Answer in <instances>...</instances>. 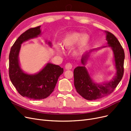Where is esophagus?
<instances>
[{
  "label": "esophagus",
  "mask_w": 131,
  "mask_h": 131,
  "mask_svg": "<svg viewBox=\"0 0 131 131\" xmlns=\"http://www.w3.org/2000/svg\"><path fill=\"white\" fill-rule=\"evenodd\" d=\"M72 68V65L71 63H67L65 65V69L66 70H71Z\"/></svg>",
  "instance_id": "esophagus-1"
}]
</instances>
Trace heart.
<instances>
[{"instance_id": "1", "label": "heart", "mask_w": 131, "mask_h": 131, "mask_svg": "<svg viewBox=\"0 0 131 131\" xmlns=\"http://www.w3.org/2000/svg\"><path fill=\"white\" fill-rule=\"evenodd\" d=\"M91 37L88 34H84L78 31H71L67 33L61 39L62 47L66 50L71 49L77 43V46L73 51V55L75 57L81 56L84 50L90 44ZM56 50L59 53L62 52L60 47H56Z\"/></svg>"}]
</instances>
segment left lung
Wrapping results in <instances>:
<instances>
[{
  "mask_svg": "<svg viewBox=\"0 0 131 131\" xmlns=\"http://www.w3.org/2000/svg\"><path fill=\"white\" fill-rule=\"evenodd\" d=\"M107 45L100 47L85 53L81 58V66H78L74 70V83L77 92L87 100H96L111 94L121 81L124 74V51L117 38L109 31H104ZM110 47L114 53L116 72L113 79L103 83L95 82L90 77L85 67L88 60L93 52L104 47Z\"/></svg>",
  "mask_w": 131,
  "mask_h": 131,
  "instance_id": "obj_1",
  "label": "left lung"
}]
</instances>
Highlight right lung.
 <instances>
[{"instance_id":"1","label":"right lung","mask_w":131,"mask_h":131,"mask_svg":"<svg viewBox=\"0 0 131 131\" xmlns=\"http://www.w3.org/2000/svg\"><path fill=\"white\" fill-rule=\"evenodd\" d=\"M40 27L41 26L30 28L22 34L11 48L9 55V76L11 82L21 96L35 100L48 97L53 92L59 77L64 72L59 65L50 62L35 74L27 73L21 69L19 57L21 44L40 36ZM45 42L52 47L51 42Z\"/></svg>"}]
</instances>
